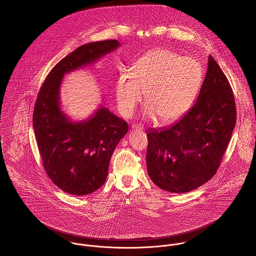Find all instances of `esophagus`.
<instances>
[{"instance_id":"1","label":"esophagus","mask_w":256,"mask_h":256,"mask_svg":"<svg viewBox=\"0 0 256 256\" xmlns=\"http://www.w3.org/2000/svg\"><path fill=\"white\" fill-rule=\"evenodd\" d=\"M132 128L134 130H138V132H143L144 130V128L141 124H134Z\"/></svg>"}]
</instances>
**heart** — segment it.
<instances>
[{
    "mask_svg": "<svg viewBox=\"0 0 256 256\" xmlns=\"http://www.w3.org/2000/svg\"><path fill=\"white\" fill-rule=\"evenodd\" d=\"M202 80L197 60L166 48L142 56L132 66V74L120 73L116 96L122 114L130 117L145 96V116L162 122L181 118L194 104Z\"/></svg>",
    "mask_w": 256,
    "mask_h": 256,
    "instance_id": "heart-1",
    "label": "heart"
}]
</instances>
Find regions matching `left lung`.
<instances>
[{"mask_svg":"<svg viewBox=\"0 0 256 256\" xmlns=\"http://www.w3.org/2000/svg\"><path fill=\"white\" fill-rule=\"evenodd\" d=\"M228 79L212 56L194 106L170 126L147 130V172L162 190L187 193L216 172L236 126Z\"/></svg>","mask_w":256,"mask_h":256,"instance_id":"obj_1","label":"left lung"}]
</instances>
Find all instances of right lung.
Masks as SVG:
<instances>
[{"label": "right lung", "instance_id": "1", "mask_svg": "<svg viewBox=\"0 0 256 256\" xmlns=\"http://www.w3.org/2000/svg\"><path fill=\"white\" fill-rule=\"evenodd\" d=\"M120 46L117 40L80 46L52 68L37 96L33 128L42 164L52 181L68 194L88 195L105 183L113 152L128 126L103 105L90 117L72 120L60 105L62 80Z\"/></svg>", "mask_w": 256, "mask_h": 256}]
</instances>
